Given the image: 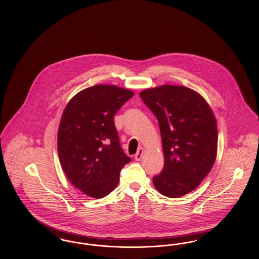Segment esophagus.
Returning a JSON list of instances; mask_svg holds the SVG:
<instances>
[{
	"label": "esophagus",
	"instance_id": "esophagus-1",
	"mask_svg": "<svg viewBox=\"0 0 259 259\" xmlns=\"http://www.w3.org/2000/svg\"><path fill=\"white\" fill-rule=\"evenodd\" d=\"M143 153H144V148H140L138 149V151L136 152L135 159L137 161H140L143 157Z\"/></svg>",
	"mask_w": 259,
	"mask_h": 259
}]
</instances>
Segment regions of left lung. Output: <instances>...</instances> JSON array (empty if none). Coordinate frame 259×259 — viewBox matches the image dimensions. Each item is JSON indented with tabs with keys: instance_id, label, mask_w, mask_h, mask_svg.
Instances as JSON below:
<instances>
[{
	"instance_id": "left-lung-1",
	"label": "left lung",
	"mask_w": 259,
	"mask_h": 259,
	"mask_svg": "<svg viewBox=\"0 0 259 259\" xmlns=\"http://www.w3.org/2000/svg\"><path fill=\"white\" fill-rule=\"evenodd\" d=\"M160 128L164 168L152 178L161 194L178 198L194 190L215 161L218 127L204 98L185 87L163 85L141 92Z\"/></svg>"
}]
</instances>
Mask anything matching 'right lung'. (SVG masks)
<instances>
[{"label":"right lung","mask_w":259,"mask_h":259,"mask_svg":"<svg viewBox=\"0 0 259 259\" xmlns=\"http://www.w3.org/2000/svg\"><path fill=\"white\" fill-rule=\"evenodd\" d=\"M133 96L128 89L94 85L77 93L63 112L57 139L62 168L72 185L90 197L110 194L131 161L113 117Z\"/></svg>","instance_id":"add662e5"}]
</instances>
